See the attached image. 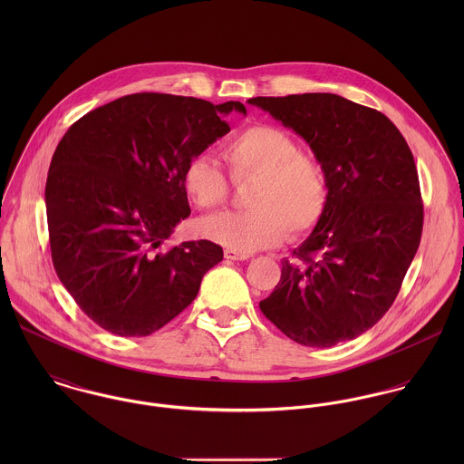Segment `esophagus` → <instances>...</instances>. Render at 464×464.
Instances as JSON below:
<instances>
[{
    "instance_id": "obj_1",
    "label": "esophagus",
    "mask_w": 464,
    "mask_h": 464,
    "mask_svg": "<svg viewBox=\"0 0 464 464\" xmlns=\"http://www.w3.org/2000/svg\"><path fill=\"white\" fill-rule=\"evenodd\" d=\"M250 256H246V254H241V252H236V250H225V259H228V261H245V259H248Z\"/></svg>"
}]
</instances>
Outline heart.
I'll use <instances>...</instances> for the list:
<instances>
[{
    "instance_id": "1",
    "label": "heart",
    "mask_w": 464,
    "mask_h": 464,
    "mask_svg": "<svg viewBox=\"0 0 464 464\" xmlns=\"http://www.w3.org/2000/svg\"><path fill=\"white\" fill-rule=\"evenodd\" d=\"M225 157L236 182L256 180L245 212H221L199 221V234L228 250L252 254L311 232L327 205L324 166L300 151L289 133L256 125L225 144ZM184 189L203 210L223 205L230 186L221 168L207 155L193 157L184 168Z\"/></svg>"
}]
</instances>
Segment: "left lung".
Returning <instances> with one entry per match:
<instances>
[{
    "label": "left lung",
    "mask_w": 464,
    "mask_h": 464,
    "mask_svg": "<svg viewBox=\"0 0 464 464\" xmlns=\"http://www.w3.org/2000/svg\"><path fill=\"white\" fill-rule=\"evenodd\" d=\"M305 139L327 179L311 236L282 261L259 307L287 337L327 348L372 329L392 307L420 246L414 157L379 111L331 92L248 100Z\"/></svg>",
    "instance_id": "obj_1"
}]
</instances>
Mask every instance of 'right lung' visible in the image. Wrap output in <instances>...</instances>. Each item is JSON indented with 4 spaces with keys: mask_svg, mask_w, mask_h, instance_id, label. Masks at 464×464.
<instances>
[{
    "mask_svg": "<svg viewBox=\"0 0 464 464\" xmlns=\"http://www.w3.org/2000/svg\"><path fill=\"white\" fill-rule=\"evenodd\" d=\"M241 102L137 92L98 107L69 127L46 180L55 271L78 307L123 337L159 331L198 295L223 261L199 239L164 248L191 214L186 164L230 132L223 116Z\"/></svg>",
    "mask_w": 464,
    "mask_h": 464,
    "instance_id": "obj_1",
    "label": "right lung"
}]
</instances>
